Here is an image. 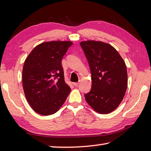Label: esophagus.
Here are the masks:
<instances>
[{
	"instance_id": "34e87169",
	"label": "esophagus",
	"mask_w": 151,
	"mask_h": 151,
	"mask_svg": "<svg viewBox=\"0 0 151 151\" xmlns=\"http://www.w3.org/2000/svg\"><path fill=\"white\" fill-rule=\"evenodd\" d=\"M79 84V82H74L73 85L75 86H78V85Z\"/></svg>"
}]
</instances>
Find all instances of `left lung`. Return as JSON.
Returning a JSON list of instances; mask_svg holds the SVG:
<instances>
[{
	"mask_svg": "<svg viewBox=\"0 0 151 151\" xmlns=\"http://www.w3.org/2000/svg\"><path fill=\"white\" fill-rule=\"evenodd\" d=\"M91 74L92 87L85 94L88 104L101 114L116 109L127 89V70L124 60L114 47L102 41L81 43Z\"/></svg>",
	"mask_w": 151,
	"mask_h": 151,
	"instance_id": "obj_1",
	"label": "left lung"
}]
</instances>
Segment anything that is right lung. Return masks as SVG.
<instances>
[{
	"instance_id": "right-lung-1",
	"label": "right lung",
	"mask_w": 151,
	"mask_h": 151,
	"mask_svg": "<svg viewBox=\"0 0 151 151\" xmlns=\"http://www.w3.org/2000/svg\"><path fill=\"white\" fill-rule=\"evenodd\" d=\"M72 44L69 41L42 43L25 60L22 86L28 102L36 113L55 114L68 97L70 88L64 80L62 60Z\"/></svg>"
}]
</instances>
